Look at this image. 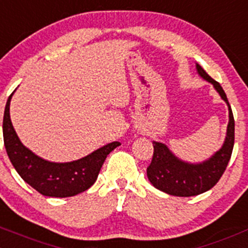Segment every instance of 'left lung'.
<instances>
[{
	"mask_svg": "<svg viewBox=\"0 0 248 248\" xmlns=\"http://www.w3.org/2000/svg\"><path fill=\"white\" fill-rule=\"evenodd\" d=\"M198 75L212 83L229 108V124L224 144L208 160L198 164L187 163L177 158L164 143L153 142L154 154L147 169V176L155 188L177 197H191L209 191L223 176L231 158L235 140V121L225 92L217 80L196 64Z\"/></svg>",
	"mask_w": 248,
	"mask_h": 248,
	"instance_id": "1",
	"label": "left lung"
}]
</instances>
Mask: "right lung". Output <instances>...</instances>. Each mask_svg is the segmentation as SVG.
<instances>
[{
	"mask_svg": "<svg viewBox=\"0 0 248 248\" xmlns=\"http://www.w3.org/2000/svg\"><path fill=\"white\" fill-rule=\"evenodd\" d=\"M7 100L3 115V140L7 155L19 176L34 189L47 197H72L87 191L96 181L106 156L121 143L112 142L89 155L69 163H52L28 149L18 138L9 116Z\"/></svg>",
	"mask_w": 248,
	"mask_h": 248,
	"instance_id": "right-lung-1",
	"label": "right lung"
}]
</instances>
